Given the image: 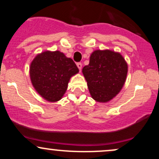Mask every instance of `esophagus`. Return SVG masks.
<instances>
[{
	"instance_id": "obj_1",
	"label": "esophagus",
	"mask_w": 159,
	"mask_h": 159,
	"mask_svg": "<svg viewBox=\"0 0 159 159\" xmlns=\"http://www.w3.org/2000/svg\"><path fill=\"white\" fill-rule=\"evenodd\" d=\"M77 66H78V68L79 69V70L81 71V68H82V63H77Z\"/></svg>"
}]
</instances>
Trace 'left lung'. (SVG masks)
<instances>
[{
	"instance_id": "8db88e82",
	"label": "left lung",
	"mask_w": 159,
	"mask_h": 159,
	"mask_svg": "<svg viewBox=\"0 0 159 159\" xmlns=\"http://www.w3.org/2000/svg\"><path fill=\"white\" fill-rule=\"evenodd\" d=\"M128 66L120 53L96 50L90 63L82 69L89 91L93 99L107 102L119 93L125 84Z\"/></svg>"
}]
</instances>
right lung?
Wrapping results in <instances>:
<instances>
[{"mask_svg":"<svg viewBox=\"0 0 159 159\" xmlns=\"http://www.w3.org/2000/svg\"><path fill=\"white\" fill-rule=\"evenodd\" d=\"M78 71L75 62L63 53L47 51L32 61L30 76L33 86L42 97L57 102L65 93L70 78Z\"/></svg>","mask_w":159,"mask_h":159,"instance_id":"add662e5","label":"right lung"}]
</instances>
